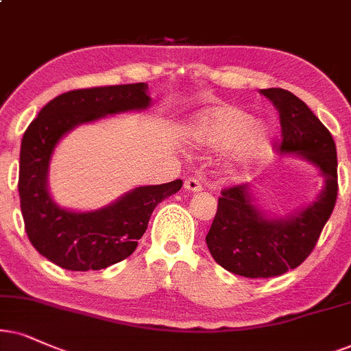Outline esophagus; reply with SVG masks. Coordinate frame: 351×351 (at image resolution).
Returning a JSON list of instances; mask_svg holds the SVG:
<instances>
[{"instance_id": "esophagus-1", "label": "esophagus", "mask_w": 351, "mask_h": 351, "mask_svg": "<svg viewBox=\"0 0 351 351\" xmlns=\"http://www.w3.org/2000/svg\"><path fill=\"white\" fill-rule=\"evenodd\" d=\"M184 188L191 191V193H201L202 191V184L201 181H199L197 178H188L184 181Z\"/></svg>"}]
</instances>
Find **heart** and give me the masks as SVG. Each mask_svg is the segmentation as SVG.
<instances>
[{
	"mask_svg": "<svg viewBox=\"0 0 351 351\" xmlns=\"http://www.w3.org/2000/svg\"><path fill=\"white\" fill-rule=\"evenodd\" d=\"M189 137L199 147L223 150L232 147L234 167L246 168L264 154L270 139V128L252 123V117L238 106L223 105L199 117L191 126Z\"/></svg>",
	"mask_w": 351,
	"mask_h": 351,
	"instance_id": "heart-1",
	"label": "heart"
}]
</instances>
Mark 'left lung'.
<instances>
[{
	"instance_id": "1",
	"label": "left lung",
	"mask_w": 351,
	"mask_h": 351,
	"mask_svg": "<svg viewBox=\"0 0 351 351\" xmlns=\"http://www.w3.org/2000/svg\"><path fill=\"white\" fill-rule=\"evenodd\" d=\"M261 94L280 114V152L316 167L324 188L311 204L278 217L259 208L251 183L221 191L207 247L217 264L247 278L277 277L298 267L316 246L339 191L337 150L329 130L285 88H263Z\"/></svg>"
}]
</instances>
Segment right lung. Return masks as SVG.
<instances>
[{
	"label": "right lung",
	"instance_id": "add662e5",
	"mask_svg": "<svg viewBox=\"0 0 351 351\" xmlns=\"http://www.w3.org/2000/svg\"><path fill=\"white\" fill-rule=\"evenodd\" d=\"M147 84L79 88L40 110L21 144L19 197L25 232L43 257L66 270H100L131 256L145 233L154 208L178 193L183 181L139 186L90 212L60 207L48 191L51 155L79 124L150 106Z\"/></svg>",
	"mask_w": 351,
	"mask_h": 351
}]
</instances>
